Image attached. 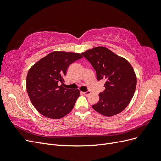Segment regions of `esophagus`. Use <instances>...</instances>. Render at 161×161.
I'll return each mask as SVG.
<instances>
[{
	"label": "esophagus",
	"mask_w": 161,
	"mask_h": 161,
	"mask_svg": "<svg viewBox=\"0 0 161 161\" xmlns=\"http://www.w3.org/2000/svg\"><path fill=\"white\" fill-rule=\"evenodd\" d=\"M83 93H84L85 96H88L89 95H90L91 94V92L90 91H87V92H83Z\"/></svg>",
	"instance_id": "obj_1"
}]
</instances>
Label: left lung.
I'll return each mask as SVG.
<instances>
[{
	"mask_svg": "<svg viewBox=\"0 0 161 161\" xmlns=\"http://www.w3.org/2000/svg\"><path fill=\"white\" fill-rule=\"evenodd\" d=\"M96 70L97 79L105 80V90L99 94L92 108L100 114L111 117L127 108L136 86V77L130 63L105 47L99 46L83 52Z\"/></svg>",
	"mask_w": 161,
	"mask_h": 161,
	"instance_id": "obj_1",
	"label": "left lung"
}]
</instances>
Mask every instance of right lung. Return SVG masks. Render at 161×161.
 Wrapping results in <instances>:
<instances>
[{
    "label": "right lung",
    "instance_id": "1",
    "mask_svg": "<svg viewBox=\"0 0 161 161\" xmlns=\"http://www.w3.org/2000/svg\"><path fill=\"white\" fill-rule=\"evenodd\" d=\"M82 57L77 53L54 51L30 68L26 90L32 105L40 114L58 119L72 110L80 96V90L64 88V77L69 65Z\"/></svg>",
    "mask_w": 161,
    "mask_h": 161
}]
</instances>
